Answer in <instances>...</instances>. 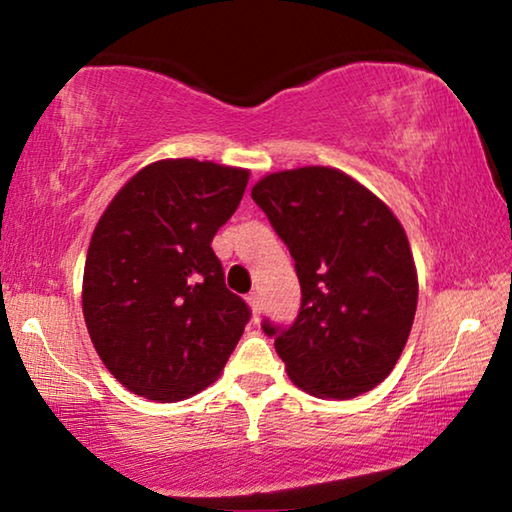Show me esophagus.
<instances>
[{
    "mask_svg": "<svg viewBox=\"0 0 512 512\" xmlns=\"http://www.w3.org/2000/svg\"><path fill=\"white\" fill-rule=\"evenodd\" d=\"M248 305H250V309H253V318L257 320L259 314H262V298H259L257 293H250V296H248Z\"/></svg>",
    "mask_w": 512,
    "mask_h": 512,
    "instance_id": "1",
    "label": "esophagus"
}]
</instances>
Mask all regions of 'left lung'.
<instances>
[{"label":"left lung","mask_w":512,"mask_h":512,"mask_svg":"<svg viewBox=\"0 0 512 512\" xmlns=\"http://www.w3.org/2000/svg\"><path fill=\"white\" fill-rule=\"evenodd\" d=\"M296 262L300 309L291 325L264 320L291 381L350 400L395 368L418 307V275L395 214L332 167L271 173L253 187Z\"/></svg>","instance_id":"obj_1"}]
</instances>
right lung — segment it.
<instances>
[{
  "mask_svg": "<svg viewBox=\"0 0 512 512\" xmlns=\"http://www.w3.org/2000/svg\"><path fill=\"white\" fill-rule=\"evenodd\" d=\"M248 171L192 158L137 171L94 228L83 316L94 350L128 391L180 402L221 375L250 320L212 250Z\"/></svg>",
  "mask_w": 512,
  "mask_h": 512,
  "instance_id": "add662e5",
  "label": "right lung"
}]
</instances>
